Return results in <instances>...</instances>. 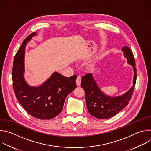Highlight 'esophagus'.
<instances>
[{"label": "esophagus", "mask_w": 151, "mask_h": 151, "mask_svg": "<svg viewBox=\"0 0 151 151\" xmlns=\"http://www.w3.org/2000/svg\"><path fill=\"white\" fill-rule=\"evenodd\" d=\"M76 81L77 86H80L81 85V76H78L77 77V79H76Z\"/></svg>", "instance_id": "obj_1"}]
</instances>
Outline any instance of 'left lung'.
<instances>
[{
    "label": "left lung",
    "mask_w": 151,
    "mask_h": 151,
    "mask_svg": "<svg viewBox=\"0 0 151 151\" xmlns=\"http://www.w3.org/2000/svg\"><path fill=\"white\" fill-rule=\"evenodd\" d=\"M122 51L127 63L132 66L134 71L133 85L124 94L116 97L105 94L99 88L92 73H87L82 78L81 85L85 91L87 109L89 113L95 118L103 119L115 116L124 108L132 98L137 78L134 58L128 47H123Z\"/></svg>",
    "instance_id": "1"
}]
</instances>
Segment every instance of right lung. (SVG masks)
<instances>
[{
  "label": "right lung",
  "instance_id": "obj_1",
  "mask_svg": "<svg viewBox=\"0 0 151 151\" xmlns=\"http://www.w3.org/2000/svg\"><path fill=\"white\" fill-rule=\"evenodd\" d=\"M36 35L34 32L23 42L14 60L13 88L18 102L32 116L51 119L61 112L68 95L76 88V75L65 77L55 72L42 85L33 87L24 78L25 49L27 43Z\"/></svg>",
  "mask_w": 151,
  "mask_h": 151
}]
</instances>
